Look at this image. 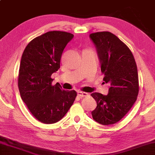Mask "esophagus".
Listing matches in <instances>:
<instances>
[{
    "instance_id": "34e87169",
    "label": "esophagus",
    "mask_w": 155,
    "mask_h": 155,
    "mask_svg": "<svg viewBox=\"0 0 155 155\" xmlns=\"http://www.w3.org/2000/svg\"><path fill=\"white\" fill-rule=\"evenodd\" d=\"M77 94H78V97H84L88 96V94H87V92H81V91H78V92H77Z\"/></svg>"
}]
</instances>
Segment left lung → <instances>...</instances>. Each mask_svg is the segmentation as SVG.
Returning a JSON list of instances; mask_svg holds the SVG:
<instances>
[{
	"instance_id": "obj_1",
	"label": "left lung",
	"mask_w": 155,
	"mask_h": 155,
	"mask_svg": "<svg viewBox=\"0 0 155 155\" xmlns=\"http://www.w3.org/2000/svg\"><path fill=\"white\" fill-rule=\"evenodd\" d=\"M90 38L95 45L103 80L110 84L107 95L91 94L97 102L92 116L98 123L109 125L120 120L137 101L139 91L137 63L127 46L110 32L91 33Z\"/></svg>"
}]
</instances>
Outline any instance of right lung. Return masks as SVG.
Listing matches in <instances>:
<instances>
[{"mask_svg":"<svg viewBox=\"0 0 155 155\" xmlns=\"http://www.w3.org/2000/svg\"><path fill=\"white\" fill-rule=\"evenodd\" d=\"M74 35L49 31L31 40L21 60L18 86L22 100L31 114L45 124L58 122L77 97L75 91H64L52 85L51 75L60 68L64 48Z\"/></svg>","mask_w":155,"mask_h":155,"instance_id":"1","label":"right lung"}]
</instances>
